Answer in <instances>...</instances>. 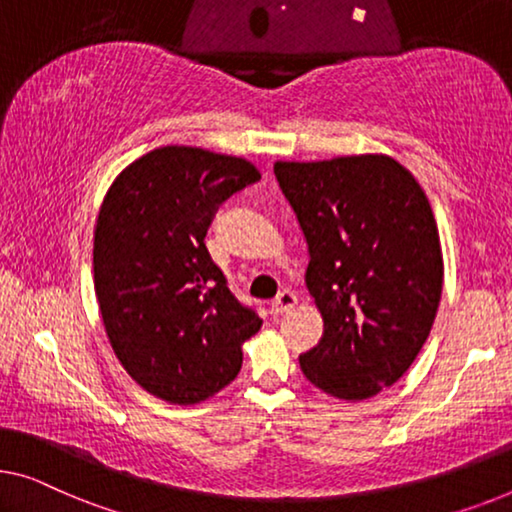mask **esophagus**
Wrapping results in <instances>:
<instances>
[{"label":"esophagus","mask_w":512,"mask_h":512,"mask_svg":"<svg viewBox=\"0 0 512 512\" xmlns=\"http://www.w3.org/2000/svg\"><path fill=\"white\" fill-rule=\"evenodd\" d=\"M296 305V296H294V292H289V289H282V292L276 296V299H273V303H271V315H276V317H280V315H285V312H289Z\"/></svg>","instance_id":"1"}]
</instances>
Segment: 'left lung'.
<instances>
[{
	"label": "left lung",
	"mask_w": 512,
	"mask_h": 512,
	"mask_svg": "<svg viewBox=\"0 0 512 512\" xmlns=\"http://www.w3.org/2000/svg\"><path fill=\"white\" fill-rule=\"evenodd\" d=\"M308 243L305 285L324 319L303 375L340 400L393 386L437 317L444 257L425 190L386 154L273 165Z\"/></svg>",
	"instance_id": "8db88e82"
}]
</instances>
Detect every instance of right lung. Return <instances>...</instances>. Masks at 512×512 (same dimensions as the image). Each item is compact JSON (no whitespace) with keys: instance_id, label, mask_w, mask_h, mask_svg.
Listing matches in <instances>:
<instances>
[{"instance_id":"add662e5","label":"right lung","mask_w":512,"mask_h":512,"mask_svg":"<svg viewBox=\"0 0 512 512\" xmlns=\"http://www.w3.org/2000/svg\"><path fill=\"white\" fill-rule=\"evenodd\" d=\"M259 179L246 158L167 144L124 167L103 197L94 287L105 333L160 400L186 407L223 391L262 326L204 246L218 204Z\"/></svg>"}]
</instances>
